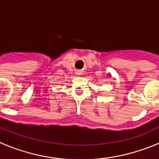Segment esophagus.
Masks as SVG:
<instances>
[{"mask_svg":"<svg viewBox=\"0 0 159 159\" xmlns=\"http://www.w3.org/2000/svg\"><path fill=\"white\" fill-rule=\"evenodd\" d=\"M75 73H76V74H78V75H80L81 71H79V70H77V71H75Z\"/></svg>","mask_w":159,"mask_h":159,"instance_id":"obj_1","label":"esophagus"}]
</instances>
